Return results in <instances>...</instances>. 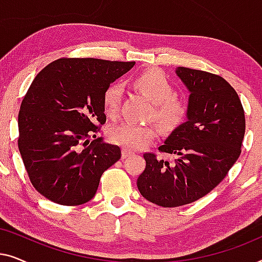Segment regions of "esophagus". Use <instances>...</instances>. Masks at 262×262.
Returning <instances> with one entry per match:
<instances>
[{"label":"esophagus","mask_w":262,"mask_h":262,"mask_svg":"<svg viewBox=\"0 0 262 262\" xmlns=\"http://www.w3.org/2000/svg\"><path fill=\"white\" fill-rule=\"evenodd\" d=\"M132 154H134V152H132L131 150L124 148L123 151H121V156H123V159H126V157H130Z\"/></svg>","instance_id":"34e87169"}]
</instances>
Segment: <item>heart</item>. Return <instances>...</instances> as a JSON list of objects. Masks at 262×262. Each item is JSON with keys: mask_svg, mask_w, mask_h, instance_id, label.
<instances>
[{"mask_svg": "<svg viewBox=\"0 0 262 262\" xmlns=\"http://www.w3.org/2000/svg\"><path fill=\"white\" fill-rule=\"evenodd\" d=\"M134 84L151 100L150 118H155L163 128L171 130L184 123L188 113V106L181 98L174 95V85L163 71L159 69L143 71L134 78ZM123 92V87L118 83H111L103 91L102 108L107 117L113 119L118 116ZM156 134L157 130L152 124L137 125L125 121L111 126L107 136L114 144L128 150H137L151 142Z\"/></svg>", "mask_w": 262, "mask_h": 262, "instance_id": "obj_1", "label": "heart"}]
</instances>
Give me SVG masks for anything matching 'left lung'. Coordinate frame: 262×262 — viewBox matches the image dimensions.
<instances>
[{
  "instance_id": "obj_1",
  "label": "left lung",
  "mask_w": 262,
  "mask_h": 262,
  "mask_svg": "<svg viewBox=\"0 0 262 262\" xmlns=\"http://www.w3.org/2000/svg\"><path fill=\"white\" fill-rule=\"evenodd\" d=\"M177 74L191 92L187 121L159 151L178 159L169 163L145 152V169L137 179L141 194L162 207L191 204L212 191L237 161L246 132L241 100L223 77L184 67Z\"/></svg>"
}]
</instances>
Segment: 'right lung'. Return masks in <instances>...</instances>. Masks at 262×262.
I'll use <instances>...</instances> for the list:
<instances>
[{"label":"right lung","mask_w":262,"mask_h":262,"mask_svg":"<svg viewBox=\"0 0 262 262\" xmlns=\"http://www.w3.org/2000/svg\"><path fill=\"white\" fill-rule=\"evenodd\" d=\"M134 66L59 58L35 76L20 106L17 145L32 185L45 198L67 206L89 202L103 171L120 159L119 146L101 137L88 144L106 123L103 91Z\"/></svg>","instance_id":"obj_1"}]
</instances>
